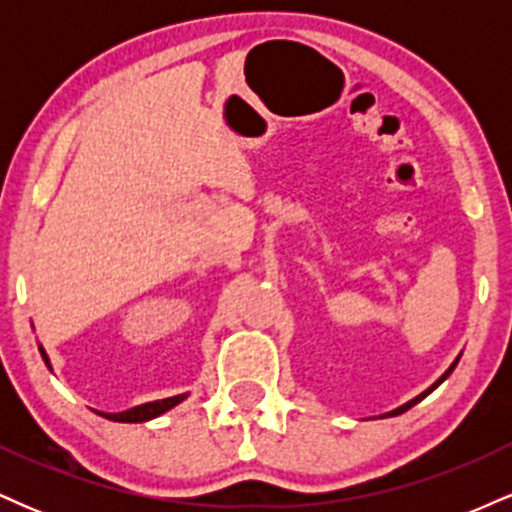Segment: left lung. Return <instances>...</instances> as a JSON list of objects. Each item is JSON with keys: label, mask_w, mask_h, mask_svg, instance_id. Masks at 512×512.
I'll list each match as a JSON object with an SVG mask.
<instances>
[{"label": "left lung", "mask_w": 512, "mask_h": 512, "mask_svg": "<svg viewBox=\"0 0 512 512\" xmlns=\"http://www.w3.org/2000/svg\"><path fill=\"white\" fill-rule=\"evenodd\" d=\"M462 356V354H460ZM460 356H457L455 358V361H452L450 363V368L448 370H445V373L443 375H440V378L436 380V383H433L431 387H426V390L424 392H421V395H416L414 399H409V402H404L402 404V407H397V409H392V411H385V414H380V419H387V416H397V414H404V411H407V409H411V407H414V404H419L421 402V399H424V397H428V395H431V392L433 390H436V387L440 385V383H443V380H448V375L452 373V370H455V366H457V361H460ZM373 419H375V416H373Z\"/></svg>", "instance_id": "8db88e82"}]
</instances>
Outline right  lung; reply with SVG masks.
<instances>
[{"label":"right lung","instance_id":"right-lung-1","mask_svg":"<svg viewBox=\"0 0 512 512\" xmlns=\"http://www.w3.org/2000/svg\"><path fill=\"white\" fill-rule=\"evenodd\" d=\"M38 349H40V356H43L45 366L52 370L48 351L43 349V344H38ZM182 399H187V392H182V395H175V397H166V399H154V402H146V404H137V407L125 409V411H113V414H110V411H96V414H101L103 419L117 421V424H144V421L156 419V416L166 414V411L178 407Z\"/></svg>","mask_w":512,"mask_h":512}]
</instances>
